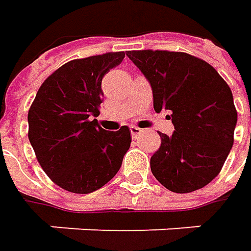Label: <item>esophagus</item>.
Returning <instances> with one entry per match:
<instances>
[{"instance_id":"obj_1","label":"esophagus","mask_w":251,"mask_h":251,"mask_svg":"<svg viewBox=\"0 0 251 251\" xmlns=\"http://www.w3.org/2000/svg\"><path fill=\"white\" fill-rule=\"evenodd\" d=\"M130 131H131V135H132V138H135V137H138L141 132H142V130L141 128H138L137 126H131L130 127Z\"/></svg>"}]
</instances>
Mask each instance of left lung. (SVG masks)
Returning a JSON list of instances; mask_svg holds the SVG:
<instances>
[{
    "instance_id": "8db88e82",
    "label": "left lung",
    "mask_w": 251,
    "mask_h": 251,
    "mask_svg": "<svg viewBox=\"0 0 251 251\" xmlns=\"http://www.w3.org/2000/svg\"><path fill=\"white\" fill-rule=\"evenodd\" d=\"M150 81L153 109L170 110L175 132L160 135L151 170L173 193H191L217 177L233 145L232 91L207 61L166 50L127 51Z\"/></svg>"
}]
</instances>
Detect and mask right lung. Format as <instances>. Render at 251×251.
Returning a JSON list of instances; mask_svg holds the SVG:
<instances>
[{"instance_id": "obj_1", "label": "right lung", "mask_w": 251, "mask_h": 251, "mask_svg": "<svg viewBox=\"0 0 251 251\" xmlns=\"http://www.w3.org/2000/svg\"><path fill=\"white\" fill-rule=\"evenodd\" d=\"M124 51L68 61L39 88L27 113L29 141L44 173L57 186L88 194L116 176L131 144V131L98 124L101 79Z\"/></svg>"}]
</instances>
